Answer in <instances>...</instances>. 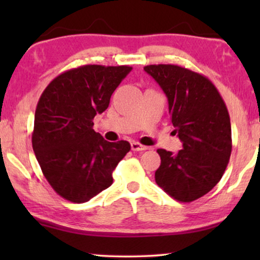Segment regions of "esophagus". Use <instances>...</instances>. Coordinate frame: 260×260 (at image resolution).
I'll return each instance as SVG.
<instances>
[{
    "instance_id": "obj_1",
    "label": "esophagus",
    "mask_w": 260,
    "mask_h": 260,
    "mask_svg": "<svg viewBox=\"0 0 260 260\" xmlns=\"http://www.w3.org/2000/svg\"><path fill=\"white\" fill-rule=\"evenodd\" d=\"M131 149H133L134 151H143V150H147L148 147L138 143V142H133V143H131Z\"/></svg>"
}]
</instances>
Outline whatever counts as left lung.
<instances>
[{
    "label": "left lung",
    "mask_w": 260,
    "mask_h": 260,
    "mask_svg": "<svg viewBox=\"0 0 260 260\" xmlns=\"http://www.w3.org/2000/svg\"><path fill=\"white\" fill-rule=\"evenodd\" d=\"M168 98L169 113L183 149L173 154L158 149L161 166L155 181L181 202L204 197L219 182L232 151L226 104L208 78L177 65H148Z\"/></svg>",
    "instance_id": "8db88e82"
}]
</instances>
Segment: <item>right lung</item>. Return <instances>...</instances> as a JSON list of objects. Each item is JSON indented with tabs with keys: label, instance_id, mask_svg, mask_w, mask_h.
I'll use <instances>...</instances> for the list:
<instances>
[{
	"label": "right lung",
	"instance_id": "obj_1",
	"mask_svg": "<svg viewBox=\"0 0 260 260\" xmlns=\"http://www.w3.org/2000/svg\"><path fill=\"white\" fill-rule=\"evenodd\" d=\"M130 66L85 65L54 78L35 110L31 144L53 189L71 202L83 204L111 186L112 172L130 151L126 141L108 142L93 130L97 113Z\"/></svg>",
	"mask_w": 260,
	"mask_h": 260
}]
</instances>
